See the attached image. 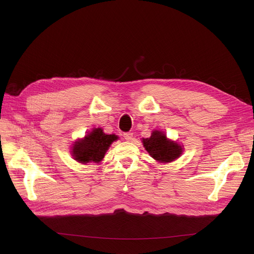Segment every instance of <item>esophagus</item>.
Masks as SVG:
<instances>
[{"instance_id": "1", "label": "esophagus", "mask_w": 254, "mask_h": 254, "mask_svg": "<svg viewBox=\"0 0 254 254\" xmlns=\"http://www.w3.org/2000/svg\"><path fill=\"white\" fill-rule=\"evenodd\" d=\"M124 137H125V139H126V140L130 141V140H132L133 135H132V133H131V132H126V133H124Z\"/></svg>"}]
</instances>
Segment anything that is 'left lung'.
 Wrapping results in <instances>:
<instances>
[{"instance_id":"obj_1","label":"left lung","mask_w":254,"mask_h":254,"mask_svg":"<svg viewBox=\"0 0 254 254\" xmlns=\"http://www.w3.org/2000/svg\"><path fill=\"white\" fill-rule=\"evenodd\" d=\"M142 144L152 158L160 163H170L177 160L183 153V148L167 138L160 130H154L150 137L142 138Z\"/></svg>"}]
</instances>
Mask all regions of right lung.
<instances>
[{"instance_id": "add662e5", "label": "right lung", "mask_w": 254, "mask_h": 254, "mask_svg": "<svg viewBox=\"0 0 254 254\" xmlns=\"http://www.w3.org/2000/svg\"><path fill=\"white\" fill-rule=\"evenodd\" d=\"M119 138L116 134H106L102 128H93L83 138L78 139L72 147L73 159L81 164L99 163L111 144Z\"/></svg>"}]
</instances>
